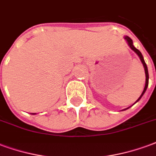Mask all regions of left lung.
<instances>
[{
  "instance_id": "obj_1",
  "label": "left lung",
  "mask_w": 156,
  "mask_h": 156,
  "mask_svg": "<svg viewBox=\"0 0 156 156\" xmlns=\"http://www.w3.org/2000/svg\"><path fill=\"white\" fill-rule=\"evenodd\" d=\"M125 39L126 40V41H127V43H128V45H129V47H130V49L132 50V51H134L136 52V54L138 55V56L140 57V61H141L142 64H143V66H144V68H145V88H144V90H143V92H142V94L140 95V96L139 97V99L137 100L136 101V103L137 101H139L140 100V98H141L142 96H143V95L145 94V90H146V89H147V87H148V84H149V73H148V69H147V66H146V64H145V60H144V58H143V55H142L141 52L139 51L138 49H136L134 45H133V41L132 40L129 38V36H125ZM126 109H129V108H126Z\"/></svg>"
}]
</instances>
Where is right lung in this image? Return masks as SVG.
<instances>
[{
  "label": "right lung",
  "mask_w": 156,
  "mask_h": 156,
  "mask_svg": "<svg viewBox=\"0 0 156 156\" xmlns=\"http://www.w3.org/2000/svg\"><path fill=\"white\" fill-rule=\"evenodd\" d=\"M32 114H34V115H35V114H36V113H32Z\"/></svg>",
  "instance_id": "1"
}]
</instances>
